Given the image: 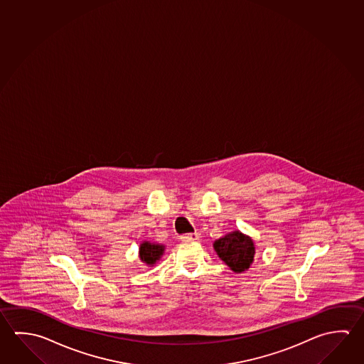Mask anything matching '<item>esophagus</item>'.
Wrapping results in <instances>:
<instances>
[{
	"instance_id": "esophagus-1",
	"label": "esophagus",
	"mask_w": 364,
	"mask_h": 364,
	"mask_svg": "<svg viewBox=\"0 0 364 364\" xmlns=\"http://www.w3.org/2000/svg\"><path fill=\"white\" fill-rule=\"evenodd\" d=\"M181 239H183V240H194V242H197V240L200 239V234H198V232L185 234V235L181 236Z\"/></svg>"
}]
</instances>
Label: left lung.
I'll return each instance as SVG.
<instances>
[{
	"mask_svg": "<svg viewBox=\"0 0 364 364\" xmlns=\"http://www.w3.org/2000/svg\"><path fill=\"white\" fill-rule=\"evenodd\" d=\"M213 249L221 261L225 262L235 274L248 271L255 261V245L253 239L234 230L229 234L217 239Z\"/></svg>",
	"mask_w": 364,
	"mask_h": 364,
	"instance_id": "obj_1",
	"label": "left lung"
}]
</instances>
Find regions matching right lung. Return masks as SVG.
Wrapping results in <instances>:
<instances>
[{"label": "right lung", "instance_id": "obj_1", "mask_svg": "<svg viewBox=\"0 0 364 364\" xmlns=\"http://www.w3.org/2000/svg\"><path fill=\"white\" fill-rule=\"evenodd\" d=\"M165 249H166V247L164 244L144 240L139 245V258L148 267H154V264L160 261L161 257L165 253Z\"/></svg>", "mask_w": 364, "mask_h": 364}]
</instances>
